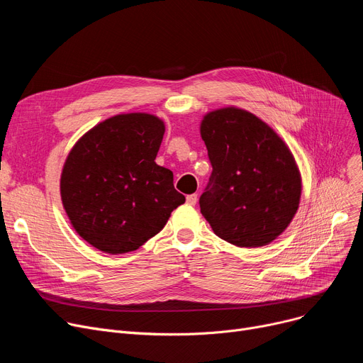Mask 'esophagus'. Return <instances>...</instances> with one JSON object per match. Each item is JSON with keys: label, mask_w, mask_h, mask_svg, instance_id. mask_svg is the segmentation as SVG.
<instances>
[{"label": "esophagus", "mask_w": 363, "mask_h": 363, "mask_svg": "<svg viewBox=\"0 0 363 363\" xmlns=\"http://www.w3.org/2000/svg\"><path fill=\"white\" fill-rule=\"evenodd\" d=\"M197 200H199V196L197 194H189L186 196V203L189 206H196L197 204Z\"/></svg>", "instance_id": "1"}]
</instances>
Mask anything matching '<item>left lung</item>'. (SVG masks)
Listing matches in <instances>:
<instances>
[{"mask_svg": "<svg viewBox=\"0 0 363 363\" xmlns=\"http://www.w3.org/2000/svg\"><path fill=\"white\" fill-rule=\"evenodd\" d=\"M212 175L200 211L213 233L237 247H262L293 220L301 178L290 148L253 113L225 107L200 125Z\"/></svg>", "mask_w": 363, "mask_h": 363, "instance_id": "1", "label": "left lung"}]
</instances>
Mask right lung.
<instances>
[{"label": "right lung", "instance_id": "right-lung-1", "mask_svg": "<svg viewBox=\"0 0 363 363\" xmlns=\"http://www.w3.org/2000/svg\"><path fill=\"white\" fill-rule=\"evenodd\" d=\"M163 133V121L152 114H118L70 150L62 201L74 231L95 249L108 255L140 249L185 203L172 170L155 162Z\"/></svg>", "mask_w": 363, "mask_h": 363}]
</instances>
